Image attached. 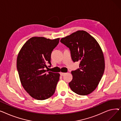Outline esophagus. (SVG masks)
Returning <instances> with one entry per match:
<instances>
[{"label": "esophagus", "instance_id": "34e87169", "mask_svg": "<svg viewBox=\"0 0 121 121\" xmlns=\"http://www.w3.org/2000/svg\"><path fill=\"white\" fill-rule=\"evenodd\" d=\"M60 73L61 76H63V75H64V74H66V73H62V72H61Z\"/></svg>", "mask_w": 121, "mask_h": 121}]
</instances>
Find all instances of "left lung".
I'll return each instance as SVG.
<instances>
[{
    "instance_id": "obj_1",
    "label": "left lung",
    "mask_w": 121,
    "mask_h": 121,
    "mask_svg": "<svg viewBox=\"0 0 121 121\" xmlns=\"http://www.w3.org/2000/svg\"><path fill=\"white\" fill-rule=\"evenodd\" d=\"M60 42L70 49L73 61L80 62V68L72 72L69 87L79 95L91 94L98 86L105 69L104 55L99 43L84 30L62 38Z\"/></svg>"
}]
</instances>
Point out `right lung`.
Returning <instances> with one entry per match:
<instances>
[{
    "label": "right lung",
    "instance_id": "obj_1",
    "mask_svg": "<svg viewBox=\"0 0 121 121\" xmlns=\"http://www.w3.org/2000/svg\"><path fill=\"white\" fill-rule=\"evenodd\" d=\"M60 38L49 39L43 37H32L19 52L17 67L21 84L31 97L44 100L54 94L60 74L47 73L51 65V53Z\"/></svg>",
    "mask_w": 121,
    "mask_h": 121
}]
</instances>
